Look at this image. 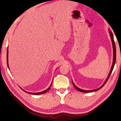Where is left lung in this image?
<instances>
[{
	"mask_svg": "<svg viewBox=\"0 0 121 121\" xmlns=\"http://www.w3.org/2000/svg\"><path fill=\"white\" fill-rule=\"evenodd\" d=\"M109 34H110V37H111V42H112V47H113V63H112V66H111V70H110V73L109 74V75L108 76L107 78L106 79V81L104 82V84L102 85L99 88H97L96 89H94V90H91V91H86V90H84V89H80L78 87H77L75 84H74V83H73V82L72 81V84L73 85V86L75 87V88L78 90V91H79L80 92H92V91H98V90H99L100 89H101L102 87H103L105 84H106V83H107V82L108 81V79L109 78V77L110 76V75H111V74L112 73V72L113 71V69L114 68V65H115V62H116V47H115V42H114V38H113V33H112L111 30H109Z\"/></svg>",
	"mask_w": 121,
	"mask_h": 121,
	"instance_id": "1",
	"label": "left lung"
}]
</instances>
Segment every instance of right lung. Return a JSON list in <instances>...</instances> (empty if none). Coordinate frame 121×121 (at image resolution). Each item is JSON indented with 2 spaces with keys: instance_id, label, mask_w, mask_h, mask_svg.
Segmentation results:
<instances>
[{
  "instance_id": "right-lung-1",
  "label": "right lung",
  "mask_w": 121,
  "mask_h": 121,
  "mask_svg": "<svg viewBox=\"0 0 121 121\" xmlns=\"http://www.w3.org/2000/svg\"><path fill=\"white\" fill-rule=\"evenodd\" d=\"M7 65H8V68H9V65H8V48L7 49ZM52 83H51V85H50V86L48 87V88L46 89V90H45V91H42V92H27V91H24L23 89H22L21 87H20V88H21V89H22L23 91H25V92H26V93H29V94H32V95H40V94H44V93H46V92L47 91H48L50 89V87H51V84H52Z\"/></svg>"
}]
</instances>
